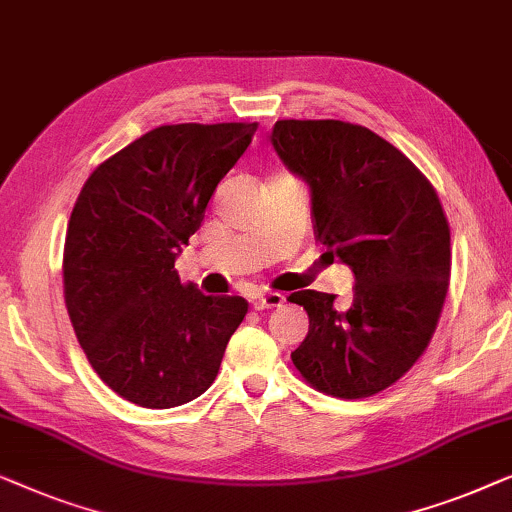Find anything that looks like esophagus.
I'll return each instance as SVG.
<instances>
[{"label": "esophagus", "instance_id": "obj_1", "mask_svg": "<svg viewBox=\"0 0 512 512\" xmlns=\"http://www.w3.org/2000/svg\"><path fill=\"white\" fill-rule=\"evenodd\" d=\"M285 301V297L280 292H262L253 299V308L255 311H264V308H276Z\"/></svg>", "mask_w": 512, "mask_h": 512}]
</instances>
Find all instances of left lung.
<instances>
[{
	"label": "left lung",
	"instance_id": "8db88e82",
	"mask_svg": "<svg viewBox=\"0 0 512 512\" xmlns=\"http://www.w3.org/2000/svg\"><path fill=\"white\" fill-rule=\"evenodd\" d=\"M271 143L311 190L313 232L355 276L352 304L301 290L308 313L292 362L315 390L341 399L378 394L431 341L450 278V227L415 164L362 125L278 120Z\"/></svg>",
	"mask_w": 512,
	"mask_h": 512
}]
</instances>
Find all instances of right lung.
I'll list each match as a JSON object with an SVG mask.
<instances>
[{
    "label": "right lung",
    "instance_id": "add662e5",
    "mask_svg": "<svg viewBox=\"0 0 512 512\" xmlns=\"http://www.w3.org/2000/svg\"><path fill=\"white\" fill-rule=\"evenodd\" d=\"M255 132L257 122L150 129L78 194L64 241L67 311L97 376L136 406L204 394L246 318V299L206 297L174 264Z\"/></svg>",
    "mask_w": 512,
    "mask_h": 512
}]
</instances>
